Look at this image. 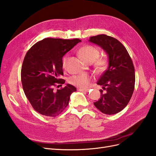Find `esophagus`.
I'll use <instances>...</instances> for the list:
<instances>
[{
    "label": "esophagus",
    "mask_w": 156,
    "mask_h": 156,
    "mask_svg": "<svg viewBox=\"0 0 156 156\" xmlns=\"http://www.w3.org/2000/svg\"><path fill=\"white\" fill-rule=\"evenodd\" d=\"M78 91H82V92H87L89 91V89H82V88H78Z\"/></svg>",
    "instance_id": "1"
}]
</instances>
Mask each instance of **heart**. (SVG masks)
Here are the masks:
<instances>
[{"mask_svg": "<svg viewBox=\"0 0 156 156\" xmlns=\"http://www.w3.org/2000/svg\"><path fill=\"white\" fill-rule=\"evenodd\" d=\"M79 53L87 63H91L95 61V66L97 70H102L105 68L106 59L105 58H98L100 52L97 48L90 45L83 46L79 50ZM68 56L66 55L63 59V66L64 68H65ZM91 80L92 77L87 73L73 75L69 79L70 83L80 88L87 87Z\"/></svg>", "mask_w": 156, "mask_h": 156, "instance_id": "1", "label": "heart"}]
</instances>
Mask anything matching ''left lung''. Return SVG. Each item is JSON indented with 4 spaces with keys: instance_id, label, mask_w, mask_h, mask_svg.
<instances>
[{
    "instance_id": "left-lung-1",
    "label": "left lung",
    "mask_w": 156,
    "mask_h": 156,
    "mask_svg": "<svg viewBox=\"0 0 156 156\" xmlns=\"http://www.w3.org/2000/svg\"><path fill=\"white\" fill-rule=\"evenodd\" d=\"M89 42L103 49L108 60L107 69L97 83L103 87L101 98L93 104L102 113L117 114L127 105L134 91L135 75L132 60L126 48L113 37L100 34L90 37Z\"/></svg>"
}]
</instances>
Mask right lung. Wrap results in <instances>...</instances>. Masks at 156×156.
<instances>
[{
	"mask_svg": "<svg viewBox=\"0 0 156 156\" xmlns=\"http://www.w3.org/2000/svg\"><path fill=\"white\" fill-rule=\"evenodd\" d=\"M81 41L44 38L26 53L21 78L25 94L33 108L42 115L55 117L68 106L70 95L76 88L69 83L57 90L53 86L64 84L63 57Z\"/></svg>",
	"mask_w": 156,
	"mask_h": 156,
	"instance_id": "add662e5",
	"label": "right lung"
}]
</instances>
